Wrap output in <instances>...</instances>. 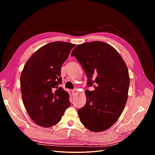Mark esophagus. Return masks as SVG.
<instances>
[{"mask_svg":"<svg viewBox=\"0 0 155 155\" xmlns=\"http://www.w3.org/2000/svg\"><path fill=\"white\" fill-rule=\"evenodd\" d=\"M72 94H77V90H76V89H74V90H72Z\"/></svg>","mask_w":155,"mask_h":155,"instance_id":"esophagus-1","label":"esophagus"}]
</instances>
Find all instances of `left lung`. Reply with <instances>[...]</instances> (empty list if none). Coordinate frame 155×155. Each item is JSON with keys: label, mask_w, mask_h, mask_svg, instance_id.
<instances>
[{"label": "left lung", "mask_w": 155, "mask_h": 155, "mask_svg": "<svg viewBox=\"0 0 155 155\" xmlns=\"http://www.w3.org/2000/svg\"><path fill=\"white\" fill-rule=\"evenodd\" d=\"M87 77L86 104L78 110L80 120L94 133L109 128L126 105L130 78L120 54L106 42L93 41L78 45L72 51Z\"/></svg>", "instance_id": "left-lung-1"}]
</instances>
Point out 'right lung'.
Listing matches in <instances>:
<instances>
[{
    "instance_id": "add662e5",
    "label": "right lung",
    "mask_w": 155,
    "mask_h": 155,
    "mask_svg": "<svg viewBox=\"0 0 155 155\" xmlns=\"http://www.w3.org/2000/svg\"><path fill=\"white\" fill-rule=\"evenodd\" d=\"M75 45L56 41L42 46L26 62L21 74L22 98L34 123L44 128L58 123L71 106L69 95L59 87L61 69Z\"/></svg>"
}]
</instances>
